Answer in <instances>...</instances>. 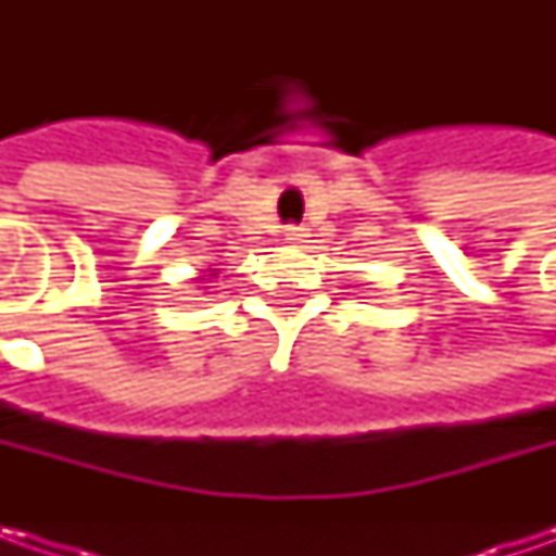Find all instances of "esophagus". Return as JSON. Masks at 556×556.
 <instances>
[{
	"mask_svg": "<svg viewBox=\"0 0 556 556\" xmlns=\"http://www.w3.org/2000/svg\"><path fill=\"white\" fill-rule=\"evenodd\" d=\"M306 238H309V235H306L303 225H288V228H285V241H288V244H303Z\"/></svg>",
	"mask_w": 556,
	"mask_h": 556,
	"instance_id": "1",
	"label": "esophagus"
}]
</instances>
